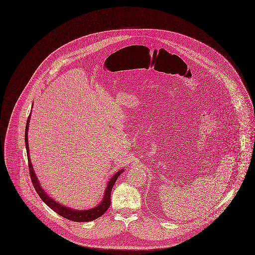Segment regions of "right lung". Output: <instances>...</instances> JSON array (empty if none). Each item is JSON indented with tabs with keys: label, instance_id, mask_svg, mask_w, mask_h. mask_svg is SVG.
<instances>
[{
	"label": "right lung",
	"instance_id": "obj_1",
	"mask_svg": "<svg viewBox=\"0 0 255 255\" xmlns=\"http://www.w3.org/2000/svg\"><path fill=\"white\" fill-rule=\"evenodd\" d=\"M29 119H30V115L27 118L26 121V126H25V136H24V140H25V147H26V153H27V159H28V168H29V174H30V179L31 182L35 188V191L37 192V194L39 195V197L41 198V200L46 204L49 208H51L54 212H56L57 214H59L60 216L70 220V221H74V222H91L93 220H96L98 218H100L102 216L106 210L109 208L110 206V195H111V190L112 187L116 181V179L118 178V176L123 172V169L118 171L117 173H115L112 178L109 180L106 190H105V194L103 196L102 203L100 204L98 207L93 208L91 210H85V211H77V210H72L70 208H67L65 206H62L60 203H57L56 201H54L51 199L42 189V187L40 186L36 175L33 171L32 165H31V161H30V156H29V151H28V141H27V132H28V124H29Z\"/></svg>",
	"mask_w": 255,
	"mask_h": 255
}]
</instances>
